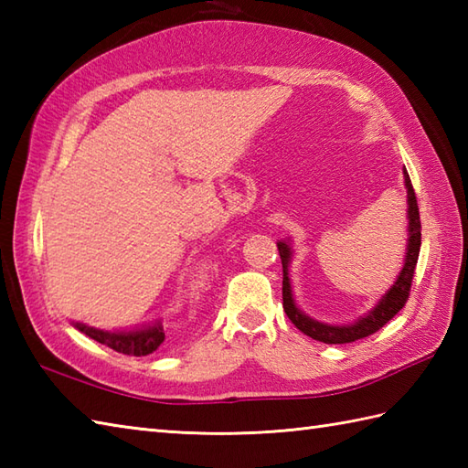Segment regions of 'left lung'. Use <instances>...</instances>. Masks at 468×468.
<instances>
[{
  "mask_svg": "<svg viewBox=\"0 0 468 468\" xmlns=\"http://www.w3.org/2000/svg\"><path fill=\"white\" fill-rule=\"evenodd\" d=\"M404 181H406V188H409V231H410L409 251H406V263L402 267L399 280H396V283L390 287V292L382 297L380 303H378L366 317H362V320H357L352 325L320 324L297 310L293 303V297H292L290 273H287V267H290V260H292L290 245L283 241L277 243V251H280L282 265H283V310L297 330L303 332L305 335L314 337V340H317V342H324V344H350L356 340H362V337L372 335L378 330H382V327L402 310L406 302H409L414 270H416V263H419L420 229L422 227H420L419 201H416V193L412 188L410 176H409V173H406V168H404Z\"/></svg>",
  "mask_w": 468,
  "mask_h": 468,
  "instance_id": "obj_1",
  "label": "left lung"
}]
</instances>
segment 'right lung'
<instances>
[{
  "mask_svg": "<svg viewBox=\"0 0 468 468\" xmlns=\"http://www.w3.org/2000/svg\"><path fill=\"white\" fill-rule=\"evenodd\" d=\"M76 327L88 337H92V340L101 342L108 347H112L114 352H121L126 356H148L165 342V332L161 325H153L138 332H116V334L94 330V327H88L84 324H76Z\"/></svg>",
  "mask_w": 468,
  "mask_h": 468,
  "instance_id": "add662e5",
  "label": "right lung"
}]
</instances>
